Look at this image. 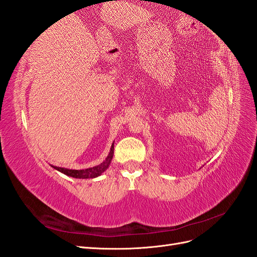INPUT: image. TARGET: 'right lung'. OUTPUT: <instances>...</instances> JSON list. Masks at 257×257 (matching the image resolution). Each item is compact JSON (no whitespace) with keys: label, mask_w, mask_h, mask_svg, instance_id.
I'll use <instances>...</instances> for the list:
<instances>
[{"label":"right lung","mask_w":257,"mask_h":257,"mask_svg":"<svg viewBox=\"0 0 257 257\" xmlns=\"http://www.w3.org/2000/svg\"><path fill=\"white\" fill-rule=\"evenodd\" d=\"M113 157V143L111 145L110 151L108 153L107 158L100 163L99 165H96L94 167H90V168H85V169H68L64 167H58V166H53L54 169H57L58 172L64 174L68 177H73V178H78V179H92V178H96L98 176L102 175L105 170L109 167L111 160Z\"/></svg>","instance_id":"obj_1"}]
</instances>
